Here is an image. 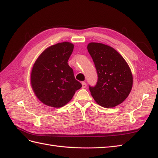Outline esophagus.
Listing matches in <instances>:
<instances>
[{
	"instance_id": "esophagus-1",
	"label": "esophagus",
	"mask_w": 158,
	"mask_h": 158,
	"mask_svg": "<svg viewBox=\"0 0 158 158\" xmlns=\"http://www.w3.org/2000/svg\"><path fill=\"white\" fill-rule=\"evenodd\" d=\"M81 84H82V88H85V87H87V84H86L85 82L83 81V82L81 83Z\"/></svg>"
}]
</instances>
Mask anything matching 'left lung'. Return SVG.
I'll return each instance as SVG.
<instances>
[{
	"label": "left lung",
	"instance_id": "left-lung-1",
	"mask_svg": "<svg viewBox=\"0 0 158 158\" xmlns=\"http://www.w3.org/2000/svg\"><path fill=\"white\" fill-rule=\"evenodd\" d=\"M98 74L95 86L89 85L95 101L104 108H113L129 96L133 86V75L123 57L113 48L101 43L87 46Z\"/></svg>",
	"mask_w": 158,
	"mask_h": 158
}]
</instances>
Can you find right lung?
Listing matches in <instances>:
<instances>
[{
    "instance_id": "add662e5",
    "label": "right lung",
    "mask_w": 158,
    "mask_h": 158,
    "mask_svg": "<svg viewBox=\"0 0 158 158\" xmlns=\"http://www.w3.org/2000/svg\"><path fill=\"white\" fill-rule=\"evenodd\" d=\"M73 48V44L67 42L48 48L33 67L32 88L37 98L47 106L54 108L64 106L82 87L67 63Z\"/></svg>"
}]
</instances>
